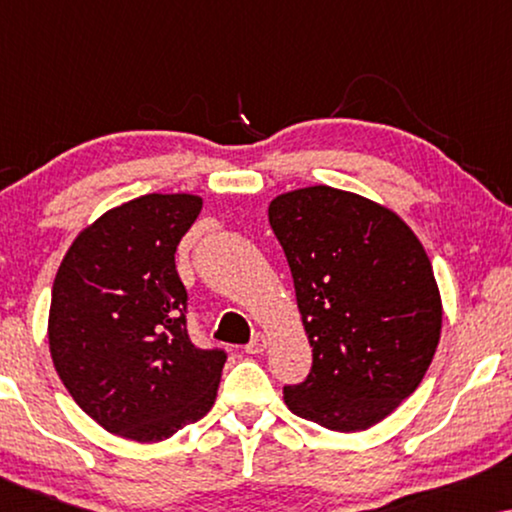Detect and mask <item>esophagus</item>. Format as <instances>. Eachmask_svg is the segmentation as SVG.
<instances>
[{"label":"esophagus","instance_id":"esophagus-1","mask_svg":"<svg viewBox=\"0 0 512 512\" xmlns=\"http://www.w3.org/2000/svg\"><path fill=\"white\" fill-rule=\"evenodd\" d=\"M265 349H268V338H265L263 333H256L254 338H251L249 345L244 347V352H247V354H263Z\"/></svg>","mask_w":512,"mask_h":512}]
</instances>
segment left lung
I'll use <instances>...</instances> for the list:
<instances>
[{
  "label": "left lung",
  "instance_id": "obj_1",
  "mask_svg": "<svg viewBox=\"0 0 512 512\" xmlns=\"http://www.w3.org/2000/svg\"><path fill=\"white\" fill-rule=\"evenodd\" d=\"M312 347L305 382L284 387L298 417L366 431L424 380L443 326L429 256L389 207L331 186L277 195L268 207Z\"/></svg>",
  "mask_w": 512,
  "mask_h": 512
}]
</instances>
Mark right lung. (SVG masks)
Masks as SVG:
<instances>
[{
    "mask_svg": "<svg viewBox=\"0 0 512 512\" xmlns=\"http://www.w3.org/2000/svg\"><path fill=\"white\" fill-rule=\"evenodd\" d=\"M202 209L191 193H149L76 235L53 282L48 347L76 405L102 429L158 443L205 417L223 349L195 347L174 251Z\"/></svg>",
    "mask_w": 512,
    "mask_h": 512,
    "instance_id": "1",
    "label": "right lung"
}]
</instances>
